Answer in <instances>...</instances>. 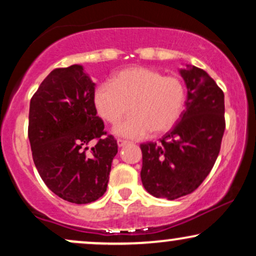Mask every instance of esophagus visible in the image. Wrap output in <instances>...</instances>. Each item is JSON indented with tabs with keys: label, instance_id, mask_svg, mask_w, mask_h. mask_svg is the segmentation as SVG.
Masks as SVG:
<instances>
[{
	"label": "esophagus",
	"instance_id": "34e87169",
	"mask_svg": "<svg viewBox=\"0 0 256 256\" xmlns=\"http://www.w3.org/2000/svg\"><path fill=\"white\" fill-rule=\"evenodd\" d=\"M116 142H118V146H119V148H122V146H128V143H130V142H128V140H116Z\"/></svg>",
	"mask_w": 256,
	"mask_h": 256
}]
</instances>
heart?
Here are the masks:
<instances>
[{"label":"heart","instance_id":"1","mask_svg":"<svg viewBox=\"0 0 256 256\" xmlns=\"http://www.w3.org/2000/svg\"><path fill=\"white\" fill-rule=\"evenodd\" d=\"M94 102L102 119L118 124L128 110L132 114L114 132L126 138H143L149 132H165L172 128L183 112L185 90L179 79L162 77L146 67L120 71L113 82L96 88Z\"/></svg>","mask_w":256,"mask_h":256}]
</instances>
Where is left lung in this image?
<instances>
[{"instance_id": "1", "label": "left lung", "mask_w": 256, "mask_h": 256, "mask_svg": "<svg viewBox=\"0 0 256 256\" xmlns=\"http://www.w3.org/2000/svg\"><path fill=\"white\" fill-rule=\"evenodd\" d=\"M188 89L185 110L160 143L140 144L144 189L176 200L192 194L210 174L225 131L224 92L208 73L186 64L179 70Z\"/></svg>"}]
</instances>
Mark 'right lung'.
<instances>
[{"instance_id": "1", "label": "right lung", "mask_w": 256, "mask_h": 256, "mask_svg": "<svg viewBox=\"0 0 256 256\" xmlns=\"http://www.w3.org/2000/svg\"><path fill=\"white\" fill-rule=\"evenodd\" d=\"M94 95L95 83L82 64H72L52 70L30 102L28 140L37 171L55 195L77 204L106 192L118 152L116 138L96 116Z\"/></svg>"}]
</instances>
